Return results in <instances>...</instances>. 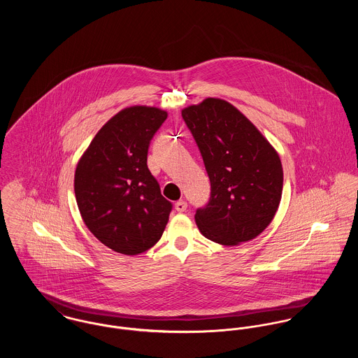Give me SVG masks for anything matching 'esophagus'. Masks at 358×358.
I'll return each mask as SVG.
<instances>
[{"mask_svg":"<svg viewBox=\"0 0 358 358\" xmlns=\"http://www.w3.org/2000/svg\"><path fill=\"white\" fill-rule=\"evenodd\" d=\"M175 209H176L178 212H185V210L187 209V203L183 201V200H180V201H178V203L175 204Z\"/></svg>","mask_w":358,"mask_h":358,"instance_id":"1","label":"esophagus"}]
</instances>
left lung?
<instances>
[{
	"label": "left lung",
	"instance_id": "8db88e82",
	"mask_svg": "<svg viewBox=\"0 0 358 358\" xmlns=\"http://www.w3.org/2000/svg\"><path fill=\"white\" fill-rule=\"evenodd\" d=\"M210 180L196 223L208 240L238 245L273 220L282 194V165L274 148L233 104L208 98L182 110Z\"/></svg>",
	"mask_w": 358,
	"mask_h": 358
}]
</instances>
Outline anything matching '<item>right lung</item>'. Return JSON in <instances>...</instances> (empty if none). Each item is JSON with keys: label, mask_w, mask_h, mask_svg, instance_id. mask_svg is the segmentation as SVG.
<instances>
[{"label": "right lung", "mask_w": 358, "mask_h": 358, "mask_svg": "<svg viewBox=\"0 0 358 358\" xmlns=\"http://www.w3.org/2000/svg\"><path fill=\"white\" fill-rule=\"evenodd\" d=\"M166 111L132 106L110 118L80 158L74 193L90 231L110 250L138 255L161 238L172 204L148 168Z\"/></svg>", "instance_id": "obj_1"}]
</instances>
